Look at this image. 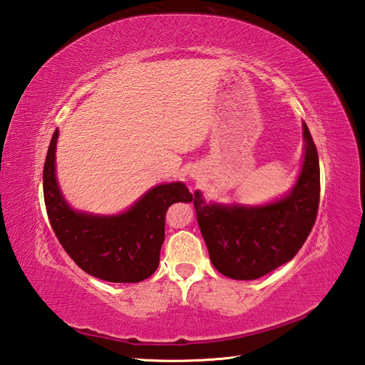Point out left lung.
I'll use <instances>...</instances> for the list:
<instances>
[{"label": "left lung", "mask_w": 365, "mask_h": 365, "mask_svg": "<svg viewBox=\"0 0 365 365\" xmlns=\"http://www.w3.org/2000/svg\"><path fill=\"white\" fill-rule=\"evenodd\" d=\"M303 137L302 173L282 200L257 207L206 205L195 192L193 206L210 262L225 277L242 281L261 278L289 262L309 236L320 201V167L304 121Z\"/></svg>", "instance_id": "1"}]
</instances>
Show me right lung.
I'll list each match as a JSON object with an SVG mask.
<instances>
[{
  "label": "right lung",
  "instance_id": "1",
  "mask_svg": "<svg viewBox=\"0 0 365 365\" xmlns=\"http://www.w3.org/2000/svg\"><path fill=\"white\" fill-rule=\"evenodd\" d=\"M56 129L43 165V198L50 225L79 269L109 282H140L159 265L165 239L167 209L193 200L182 182L160 184L118 215H92L73 210L63 200L54 173Z\"/></svg>",
  "mask_w": 365,
  "mask_h": 365
}]
</instances>
